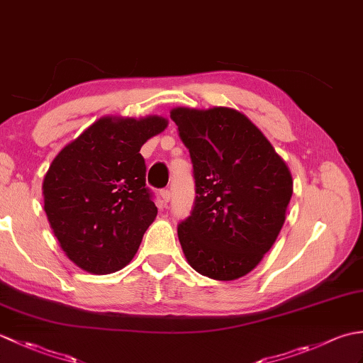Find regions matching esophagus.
<instances>
[{"label": "esophagus", "instance_id": "esophagus-1", "mask_svg": "<svg viewBox=\"0 0 363 363\" xmlns=\"http://www.w3.org/2000/svg\"><path fill=\"white\" fill-rule=\"evenodd\" d=\"M160 198H162V203L168 204L169 203V198H172V194H169V190H162L160 191Z\"/></svg>", "mask_w": 363, "mask_h": 363}]
</instances>
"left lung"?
<instances>
[{"mask_svg":"<svg viewBox=\"0 0 363 363\" xmlns=\"http://www.w3.org/2000/svg\"><path fill=\"white\" fill-rule=\"evenodd\" d=\"M189 148L195 203L177 226L190 267L217 281L256 268L285 221L293 194L290 169L254 123L235 109L169 112Z\"/></svg>","mask_w":363,"mask_h":363,"instance_id":"left-lung-1","label":"left lung"}]
</instances>
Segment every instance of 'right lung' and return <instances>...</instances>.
Instances as JSON below:
<instances>
[{"instance_id": "add662e5", "label": "right lung", "mask_w": 363, "mask_h": 363, "mask_svg": "<svg viewBox=\"0 0 363 363\" xmlns=\"http://www.w3.org/2000/svg\"><path fill=\"white\" fill-rule=\"evenodd\" d=\"M168 120L103 117L62 148L43 179L45 212L60 248L91 274L126 267L157 215L140 154Z\"/></svg>"}]
</instances>
